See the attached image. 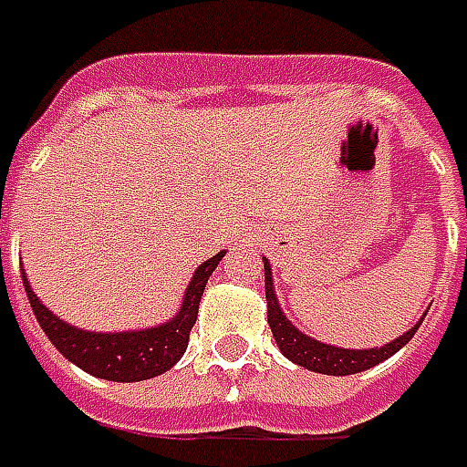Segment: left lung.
Instances as JSON below:
<instances>
[{
	"label": "left lung",
	"instance_id": "1",
	"mask_svg": "<svg viewBox=\"0 0 467 467\" xmlns=\"http://www.w3.org/2000/svg\"><path fill=\"white\" fill-rule=\"evenodd\" d=\"M264 271H266L264 281H266V304H269L266 319H269L271 334H274V339H276V345L284 352V357H289L292 362L306 367L312 372H319V375H355V372H365L369 367L385 362L387 357H392L398 349H402L412 339V334L418 332L420 322L410 332L402 334L400 339L385 347H375V349H342V347L322 345V342H317L312 337L299 332L284 317L279 302H276L274 286H271L269 261H264Z\"/></svg>",
	"mask_w": 467,
	"mask_h": 467
}]
</instances>
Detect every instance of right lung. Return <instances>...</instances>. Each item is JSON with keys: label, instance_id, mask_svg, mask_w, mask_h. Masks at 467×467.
<instances>
[{"label": "right lung", "instance_id": "right-lung-1", "mask_svg": "<svg viewBox=\"0 0 467 467\" xmlns=\"http://www.w3.org/2000/svg\"><path fill=\"white\" fill-rule=\"evenodd\" d=\"M223 254L226 251H221L213 259L203 261L198 266L193 281L188 284L183 306L171 322L153 327V329H143V332L98 334L78 329V327L57 319L45 304L39 302L37 294L29 289L25 269H22V281H25V292H27L39 327L45 329L49 342L57 347L69 362H75L88 375L100 377V379L140 382V379L163 375L165 369H171L183 357L191 329L198 319V304L206 289V281L218 266V261L223 259Z\"/></svg>", "mask_w": 467, "mask_h": 467}]
</instances>
